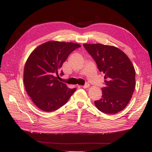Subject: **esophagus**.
Wrapping results in <instances>:
<instances>
[{
	"label": "esophagus",
	"mask_w": 152,
	"mask_h": 152,
	"mask_svg": "<svg viewBox=\"0 0 152 152\" xmlns=\"http://www.w3.org/2000/svg\"><path fill=\"white\" fill-rule=\"evenodd\" d=\"M83 87V88H84V89H86V88H88L89 87V84L88 83H86V84L84 85V86H82Z\"/></svg>",
	"instance_id": "obj_1"
}]
</instances>
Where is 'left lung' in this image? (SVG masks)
<instances>
[{"instance_id":"left-lung-1","label":"left lung","mask_w":152,"mask_h":152,"mask_svg":"<svg viewBox=\"0 0 152 152\" xmlns=\"http://www.w3.org/2000/svg\"><path fill=\"white\" fill-rule=\"evenodd\" d=\"M104 74L105 86L101 99L95 101L100 111L114 114L129 102L135 88V70L130 59L118 48L101 44L83 45Z\"/></svg>"}]
</instances>
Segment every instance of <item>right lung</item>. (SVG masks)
Segmentation results:
<instances>
[{"label":"right lung","mask_w":152,"mask_h":152,"mask_svg":"<svg viewBox=\"0 0 152 152\" xmlns=\"http://www.w3.org/2000/svg\"><path fill=\"white\" fill-rule=\"evenodd\" d=\"M72 42L50 41L37 48L25 63L23 82L27 94L38 108L53 112L66 104L76 88L69 89L57 75L68 56L80 48ZM61 76L63 72L61 70Z\"/></svg>","instance_id":"right-lung-1"}]
</instances>
